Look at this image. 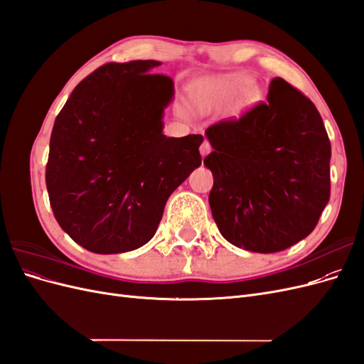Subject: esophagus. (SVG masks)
I'll return each mask as SVG.
<instances>
[{"label":"esophagus","mask_w":364,"mask_h":364,"mask_svg":"<svg viewBox=\"0 0 364 364\" xmlns=\"http://www.w3.org/2000/svg\"><path fill=\"white\" fill-rule=\"evenodd\" d=\"M209 151H211V144H209L208 141H203L202 146H200V155H202V158H205Z\"/></svg>","instance_id":"34e87169"}]
</instances>
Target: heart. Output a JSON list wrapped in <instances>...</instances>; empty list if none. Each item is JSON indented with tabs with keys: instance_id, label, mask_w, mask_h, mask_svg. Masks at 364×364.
<instances>
[{
	"instance_id": "b5f03b06",
	"label": "heart",
	"mask_w": 364,
	"mask_h": 364,
	"mask_svg": "<svg viewBox=\"0 0 364 364\" xmlns=\"http://www.w3.org/2000/svg\"><path fill=\"white\" fill-rule=\"evenodd\" d=\"M237 107L247 109L257 97V87L252 83L250 77L246 74H229L218 79L209 91V105L220 107L234 102L236 97Z\"/></svg>"
}]
</instances>
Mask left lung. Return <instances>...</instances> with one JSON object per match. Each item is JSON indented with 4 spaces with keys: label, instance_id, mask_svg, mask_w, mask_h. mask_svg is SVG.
Masks as SVG:
<instances>
[{
    "label": "left lung",
    "instance_id": "left-lung-1",
    "mask_svg": "<svg viewBox=\"0 0 364 364\" xmlns=\"http://www.w3.org/2000/svg\"><path fill=\"white\" fill-rule=\"evenodd\" d=\"M205 135L209 206L230 245L272 253L313 232L329 200L331 144L311 100L277 77L267 102Z\"/></svg>",
    "mask_w": 364,
    "mask_h": 364
}]
</instances>
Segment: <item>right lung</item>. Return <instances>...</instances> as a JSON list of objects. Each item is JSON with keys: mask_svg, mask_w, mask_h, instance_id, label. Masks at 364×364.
I'll return each instance as SVG.
<instances>
[{"mask_svg": "<svg viewBox=\"0 0 364 364\" xmlns=\"http://www.w3.org/2000/svg\"><path fill=\"white\" fill-rule=\"evenodd\" d=\"M158 60L106 63L75 86L54 121L46 182L60 228L94 253L155 235L171 193L200 167L202 135L167 138L174 83Z\"/></svg>", "mask_w": 364, "mask_h": 364, "instance_id": "obj_1", "label": "right lung"}]
</instances>
